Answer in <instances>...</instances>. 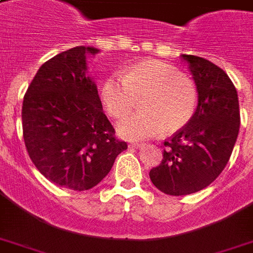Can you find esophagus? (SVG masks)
<instances>
[{
  "mask_svg": "<svg viewBox=\"0 0 253 253\" xmlns=\"http://www.w3.org/2000/svg\"><path fill=\"white\" fill-rule=\"evenodd\" d=\"M144 144H142V143H131L130 147L131 148H140V147H143Z\"/></svg>",
  "mask_w": 253,
  "mask_h": 253,
  "instance_id": "34e87169",
  "label": "esophagus"
}]
</instances>
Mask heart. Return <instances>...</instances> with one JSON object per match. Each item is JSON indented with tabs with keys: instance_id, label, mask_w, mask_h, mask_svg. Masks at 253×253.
Wrapping results in <instances>:
<instances>
[{
	"instance_id": "1",
	"label": "heart",
	"mask_w": 253,
	"mask_h": 253,
	"mask_svg": "<svg viewBox=\"0 0 253 253\" xmlns=\"http://www.w3.org/2000/svg\"><path fill=\"white\" fill-rule=\"evenodd\" d=\"M101 102L111 118L130 114L139 101L138 114L118 125L125 139H146L159 134H174L186 127L197 110L196 84L178 69L162 61L131 65L122 79L109 76L99 87Z\"/></svg>"
}]
</instances>
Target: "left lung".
<instances>
[{
    "mask_svg": "<svg viewBox=\"0 0 253 253\" xmlns=\"http://www.w3.org/2000/svg\"><path fill=\"white\" fill-rule=\"evenodd\" d=\"M198 91L188 126L164 142L160 166L150 170L152 184L169 196H186L209 186L227 166L239 134L238 91L227 73L211 61L181 55Z\"/></svg>",
    "mask_w": 253,
    "mask_h": 253,
    "instance_id": "obj_1",
    "label": "left lung"
}]
</instances>
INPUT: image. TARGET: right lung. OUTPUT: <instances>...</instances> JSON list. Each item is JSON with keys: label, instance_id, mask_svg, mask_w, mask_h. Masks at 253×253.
Listing matches in <instances>:
<instances>
[{"label": "right lung", "instance_id": "add662e5", "mask_svg": "<svg viewBox=\"0 0 253 253\" xmlns=\"http://www.w3.org/2000/svg\"><path fill=\"white\" fill-rule=\"evenodd\" d=\"M97 52L79 45L45 61L22 105L23 140L34 166L53 184L79 192L101 182L127 148L115 138L86 75V57Z\"/></svg>", "mask_w": 253, "mask_h": 253}]
</instances>
